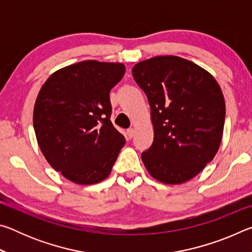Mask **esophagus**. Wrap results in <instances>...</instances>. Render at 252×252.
Returning a JSON list of instances; mask_svg holds the SVG:
<instances>
[{"mask_svg":"<svg viewBox=\"0 0 252 252\" xmlns=\"http://www.w3.org/2000/svg\"><path fill=\"white\" fill-rule=\"evenodd\" d=\"M126 135H127V138H129V139L133 138L134 130H133V129H127V130H126Z\"/></svg>","mask_w":252,"mask_h":252,"instance_id":"1","label":"esophagus"}]
</instances>
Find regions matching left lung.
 Here are the masks:
<instances>
[{
	"mask_svg": "<svg viewBox=\"0 0 252 252\" xmlns=\"http://www.w3.org/2000/svg\"><path fill=\"white\" fill-rule=\"evenodd\" d=\"M151 108L155 139L142 161L160 182L178 185L201 171L218 151L225 104L215 78L186 59L156 57L132 69Z\"/></svg>",
	"mask_w": 252,
	"mask_h": 252,
	"instance_id": "8db88e82",
	"label": "left lung"
}]
</instances>
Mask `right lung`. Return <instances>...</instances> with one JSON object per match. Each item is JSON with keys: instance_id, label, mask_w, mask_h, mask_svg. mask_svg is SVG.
Returning a JSON list of instances; mask_svg holds the SVG:
<instances>
[{"instance_id": "obj_1", "label": "right lung", "mask_w": 252, "mask_h": 252, "mask_svg": "<svg viewBox=\"0 0 252 252\" xmlns=\"http://www.w3.org/2000/svg\"><path fill=\"white\" fill-rule=\"evenodd\" d=\"M126 72L122 63L83 61L59 70L36 97L33 126L55 171L79 185L109 176L126 139L111 122L110 91Z\"/></svg>"}]
</instances>
